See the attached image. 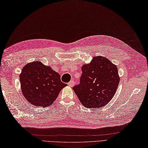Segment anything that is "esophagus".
<instances>
[{
    "label": "esophagus",
    "mask_w": 148,
    "mask_h": 148,
    "mask_svg": "<svg viewBox=\"0 0 148 148\" xmlns=\"http://www.w3.org/2000/svg\"><path fill=\"white\" fill-rule=\"evenodd\" d=\"M74 81L73 80H71L70 82H69L68 83V85H69V86H71V87H72V86H73V85H74Z\"/></svg>",
    "instance_id": "34e87169"
}]
</instances>
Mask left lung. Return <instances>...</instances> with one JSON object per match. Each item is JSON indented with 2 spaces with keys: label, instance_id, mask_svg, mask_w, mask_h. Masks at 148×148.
<instances>
[{
  "label": "left lung",
  "instance_id": "1",
  "mask_svg": "<svg viewBox=\"0 0 148 148\" xmlns=\"http://www.w3.org/2000/svg\"><path fill=\"white\" fill-rule=\"evenodd\" d=\"M80 84L73 89L81 103L88 108L104 106L114 96L120 78L116 65L103 56L94 57L82 67Z\"/></svg>",
  "mask_w": 148,
  "mask_h": 148
}]
</instances>
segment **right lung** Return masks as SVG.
Returning a JSON list of instances; mask_svg holds the SVG:
<instances>
[{
	"instance_id": "add662e5",
	"label": "right lung",
	"mask_w": 148,
	"mask_h": 148,
	"mask_svg": "<svg viewBox=\"0 0 148 148\" xmlns=\"http://www.w3.org/2000/svg\"><path fill=\"white\" fill-rule=\"evenodd\" d=\"M19 80L25 99L34 106L43 108L50 106L67 85L61 81L60 74L40 61L26 64Z\"/></svg>"
}]
</instances>
